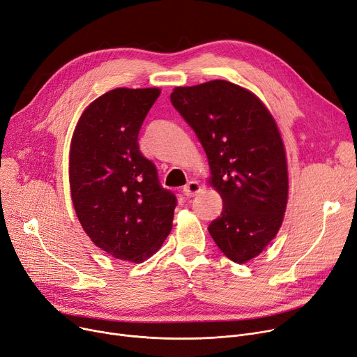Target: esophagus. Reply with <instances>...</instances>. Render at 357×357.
I'll use <instances>...</instances> for the list:
<instances>
[{
    "label": "esophagus",
    "instance_id": "1",
    "mask_svg": "<svg viewBox=\"0 0 357 357\" xmlns=\"http://www.w3.org/2000/svg\"><path fill=\"white\" fill-rule=\"evenodd\" d=\"M201 183L198 181H191L188 182L186 186H183V194L188 197V198H192L195 197L199 191H201Z\"/></svg>",
    "mask_w": 357,
    "mask_h": 357
}]
</instances>
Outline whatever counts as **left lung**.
<instances>
[{
  "mask_svg": "<svg viewBox=\"0 0 357 357\" xmlns=\"http://www.w3.org/2000/svg\"><path fill=\"white\" fill-rule=\"evenodd\" d=\"M171 102L206 153L209 183L222 198L208 231L244 264L277 235L289 197L287 159L274 117L254 93L227 80L175 87Z\"/></svg>",
  "mask_w": 357,
  "mask_h": 357,
  "instance_id": "8db88e82",
  "label": "left lung"
}]
</instances>
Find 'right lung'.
Returning a JSON list of instances; mask_svg holds the SVG:
<instances>
[{
	"label": "right lung",
	"instance_id": "obj_1",
	"mask_svg": "<svg viewBox=\"0 0 357 357\" xmlns=\"http://www.w3.org/2000/svg\"><path fill=\"white\" fill-rule=\"evenodd\" d=\"M160 90L113 89L80 116L70 146V189L90 240L132 263L153 255L172 229L176 197L160 186L137 136Z\"/></svg>",
	"mask_w": 357,
	"mask_h": 357
}]
</instances>
